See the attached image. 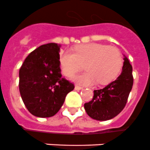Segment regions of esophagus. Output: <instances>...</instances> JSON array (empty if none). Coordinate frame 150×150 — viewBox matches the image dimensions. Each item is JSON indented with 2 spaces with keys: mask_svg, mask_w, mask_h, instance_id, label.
Wrapping results in <instances>:
<instances>
[{
  "mask_svg": "<svg viewBox=\"0 0 150 150\" xmlns=\"http://www.w3.org/2000/svg\"><path fill=\"white\" fill-rule=\"evenodd\" d=\"M82 88L83 87H81V86H79V85H76V86H75V90H77V91H79V90H81Z\"/></svg>",
  "mask_w": 150,
  "mask_h": 150,
  "instance_id": "1",
  "label": "esophagus"
}]
</instances>
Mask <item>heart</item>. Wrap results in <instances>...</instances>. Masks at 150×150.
<instances>
[{
	"label": "heart",
	"mask_w": 150,
	"mask_h": 150,
	"mask_svg": "<svg viewBox=\"0 0 150 150\" xmlns=\"http://www.w3.org/2000/svg\"><path fill=\"white\" fill-rule=\"evenodd\" d=\"M62 74L73 77L85 65L87 73L76 76L75 81L84 85L98 82L107 84L114 81L122 67V54L118 48L99 43L77 45L74 52L66 51L59 57Z\"/></svg>",
	"instance_id": "b5f03b06"
}]
</instances>
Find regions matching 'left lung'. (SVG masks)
Wrapping results in <instances>:
<instances>
[{
	"instance_id": "obj_1",
	"label": "left lung",
	"mask_w": 150,
	"mask_h": 150,
	"mask_svg": "<svg viewBox=\"0 0 150 150\" xmlns=\"http://www.w3.org/2000/svg\"><path fill=\"white\" fill-rule=\"evenodd\" d=\"M124 60L120 76L102 89L94 90L92 100L84 104L85 111L91 118L109 120L118 115L126 105L133 85V76L128 58L125 57Z\"/></svg>"
}]
</instances>
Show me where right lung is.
I'll return each instance as SVG.
<instances>
[{
    "instance_id": "obj_1",
    "label": "right lung",
    "mask_w": 150,
    "mask_h": 150,
    "mask_svg": "<svg viewBox=\"0 0 150 150\" xmlns=\"http://www.w3.org/2000/svg\"><path fill=\"white\" fill-rule=\"evenodd\" d=\"M59 47L48 43L32 51L19 70V91L30 113L40 118L55 115L74 84L62 76Z\"/></svg>"
}]
</instances>
